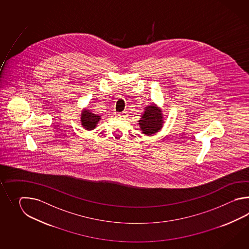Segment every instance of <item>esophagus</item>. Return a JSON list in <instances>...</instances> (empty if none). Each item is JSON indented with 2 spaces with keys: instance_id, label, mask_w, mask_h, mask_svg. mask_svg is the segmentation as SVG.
<instances>
[{
  "instance_id": "obj_1",
  "label": "esophagus",
  "mask_w": 249,
  "mask_h": 249,
  "mask_svg": "<svg viewBox=\"0 0 249 249\" xmlns=\"http://www.w3.org/2000/svg\"><path fill=\"white\" fill-rule=\"evenodd\" d=\"M118 116L120 117H125L127 116L126 112H120V113H118Z\"/></svg>"
}]
</instances>
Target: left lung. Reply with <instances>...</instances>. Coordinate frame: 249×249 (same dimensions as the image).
Instances as JSON below:
<instances>
[{
	"instance_id": "8db88e82",
	"label": "left lung",
	"mask_w": 249,
	"mask_h": 249,
	"mask_svg": "<svg viewBox=\"0 0 249 249\" xmlns=\"http://www.w3.org/2000/svg\"><path fill=\"white\" fill-rule=\"evenodd\" d=\"M139 122L141 129L146 135H151L159 132L163 124L161 111L154 105L148 107Z\"/></svg>"
}]
</instances>
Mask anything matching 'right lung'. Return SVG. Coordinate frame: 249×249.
<instances>
[{
	"label": "right lung",
	"mask_w": 249,
	"mask_h": 249,
	"mask_svg": "<svg viewBox=\"0 0 249 249\" xmlns=\"http://www.w3.org/2000/svg\"><path fill=\"white\" fill-rule=\"evenodd\" d=\"M100 116L92 114L90 110H85L81 116L82 124L86 130H92L93 128H95L96 124L100 121Z\"/></svg>",
	"instance_id": "1"
}]
</instances>
